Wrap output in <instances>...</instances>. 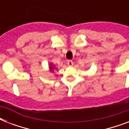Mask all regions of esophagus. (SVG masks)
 <instances>
[{"label":"esophagus","mask_w":129,"mask_h":129,"mask_svg":"<svg viewBox=\"0 0 129 129\" xmlns=\"http://www.w3.org/2000/svg\"><path fill=\"white\" fill-rule=\"evenodd\" d=\"M68 66H72L73 65L72 60H68Z\"/></svg>","instance_id":"esophagus-1"}]
</instances>
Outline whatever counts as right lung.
<instances>
[{
  "instance_id": "right-lung-1",
  "label": "right lung",
  "mask_w": 129,
  "mask_h": 129,
  "mask_svg": "<svg viewBox=\"0 0 129 129\" xmlns=\"http://www.w3.org/2000/svg\"><path fill=\"white\" fill-rule=\"evenodd\" d=\"M53 67H51V70H53Z\"/></svg>"
}]
</instances>
